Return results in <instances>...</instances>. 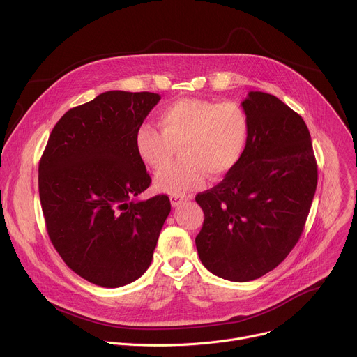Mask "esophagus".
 <instances>
[{
  "label": "esophagus",
  "instance_id": "34e87169",
  "mask_svg": "<svg viewBox=\"0 0 357 357\" xmlns=\"http://www.w3.org/2000/svg\"><path fill=\"white\" fill-rule=\"evenodd\" d=\"M169 199H171V203H172L174 208L181 206L183 202H186V197H185V196H179V195H171Z\"/></svg>",
  "mask_w": 357,
  "mask_h": 357
}]
</instances>
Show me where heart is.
Wrapping results in <instances>:
<instances>
[{"label":"heart","instance_id":"obj_1","mask_svg":"<svg viewBox=\"0 0 357 357\" xmlns=\"http://www.w3.org/2000/svg\"><path fill=\"white\" fill-rule=\"evenodd\" d=\"M157 130L141 124L134 141L141 161L161 171L179 146V161L162 171L158 190L186 195L203 186L206 174L220 178L230 172L243 157L248 138V119L236 101L216 103L205 98H181L158 113Z\"/></svg>","mask_w":357,"mask_h":357}]
</instances>
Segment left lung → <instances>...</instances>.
<instances>
[{"mask_svg": "<svg viewBox=\"0 0 357 357\" xmlns=\"http://www.w3.org/2000/svg\"><path fill=\"white\" fill-rule=\"evenodd\" d=\"M248 138L238 164L196 195L205 220L195 238L215 275L245 282L274 270L298 243L318 183L310 130L280 98L250 91Z\"/></svg>", "mask_w": 357, "mask_h": 357, "instance_id": "1", "label": "left lung"}]
</instances>
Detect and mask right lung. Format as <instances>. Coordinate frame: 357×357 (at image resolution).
Listing matches in <instances>:
<instances>
[{
  "instance_id": "right-lung-1",
  "label": "right lung",
  "mask_w": 357,
  "mask_h": 357,
  "mask_svg": "<svg viewBox=\"0 0 357 357\" xmlns=\"http://www.w3.org/2000/svg\"><path fill=\"white\" fill-rule=\"evenodd\" d=\"M160 100L149 91L98 94L62 116L39 161L49 238L66 266L91 284L117 288L139 278L171 212L167 195L132 199L151 183L135 130Z\"/></svg>"
}]
</instances>
